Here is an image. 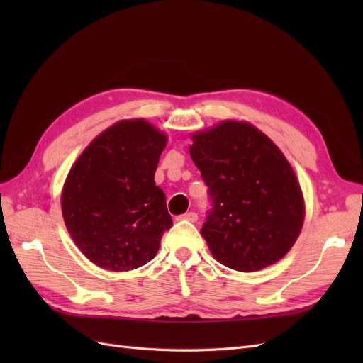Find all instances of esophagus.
I'll use <instances>...</instances> for the list:
<instances>
[{
    "instance_id": "esophagus-1",
    "label": "esophagus",
    "mask_w": 363,
    "mask_h": 363,
    "mask_svg": "<svg viewBox=\"0 0 363 363\" xmlns=\"http://www.w3.org/2000/svg\"><path fill=\"white\" fill-rule=\"evenodd\" d=\"M179 219H183V221H189V223H195L196 219H199V215H196L195 212H186V213L180 215Z\"/></svg>"
}]
</instances>
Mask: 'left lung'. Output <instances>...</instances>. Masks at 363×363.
<instances>
[{
	"label": "left lung",
	"mask_w": 363,
	"mask_h": 363,
	"mask_svg": "<svg viewBox=\"0 0 363 363\" xmlns=\"http://www.w3.org/2000/svg\"><path fill=\"white\" fill-rule=\"evenodd\" d=\"M189 148L208 188L201 235L223 265L252 272L291 250L304 221L300 184L274 142L245 123L196 133Z\"/></svg>",
	"instance_id": "8db88e82"
}]
</instances>
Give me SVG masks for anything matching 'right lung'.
Instances as JSON below:
<instances>
[{"mask_svg": "<svg viewBox=\"0 0 363 363\" xmlns=\"http://www.w3.org/2000/svg\"><path fill=\"white\" fill-rule=\"evenodd\" d=\"M167 136L144 119L119 121L95 138L65 182L62 213L75 245L95 265H145L172 225L155 172Z\"/></svg>", "mask_w": 363, "mask_h": 363, "instance_id": "right-lung-1", "label": "right lung"}]
</instances>
